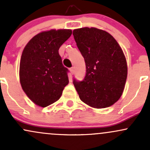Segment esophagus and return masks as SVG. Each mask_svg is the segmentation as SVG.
I'll return each mask as SVG.
<instances>
[{
  "mask_svg": "<svg viewBox=\"0 0 150 150\" xmlns=\"http://www.w3.org/2000/svg\"><path fill=\"white\" fill-rule=\"evenodd\" d=\"M70 74H71V75H73V74H74V71H75V70H74V68H73H73H70Z\"/></svg>",
  "mask_w": 150,
  "mask_h": 150,
  "instance_id": "34e87169",
  "label": "esophagus"
}]
</instances>
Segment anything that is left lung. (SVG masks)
I'll use <instances>...</instances> for the list:
<instances>
[{"label": "left lung", "instance_id": "left-lung-1", "mask_svg": "<svg viewBox=\"0 0 150 150\" xmlns=\"http://www.w3.org/2000/svg\"><path fill=\"white\" fill-rule=\"evenodd\" d=\"M73 34L86 65L84 80H73L80 99L93 108L111 106L121 97L126 82L123 50L111 34L95 27L76 29Z\"/></svg>", "mask_w": 150, "mask_h": 150}]
</instances>
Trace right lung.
Instances as JSON below:
<instances>
[{
    "mask_svg": "<svg viewBox=\"0 0 150 150\" xmlns=\"http://www.w3.org/2000/svg\"><path fill=\"white\" fill-rule=\"evenodd\" d=\"M71 34V30L65 29L42 32L22 51L20 82L27 97L38 106L46 107L58 101L69 82L68 70L58 50Z\"/></svg>",
    "mask_w": 150,
    "mask_h": 150,
    "instance_id": "1",
    "label": "right lung"
}]
</instances>
